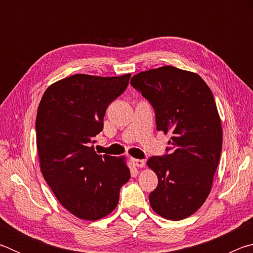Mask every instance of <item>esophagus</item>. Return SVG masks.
Returning <instances> with one entry per match:
<instances>
[{
  "mask_svg": "<svg viewBox=\"0 0 253 253\" xmlns=\"http://www.w3.org/2000/svg\"><path fill=\"white\" fill-rule=\"evenodd\" d=\"M131 163L132 165L136 166V168H144L145 166V161L143 160H136V158H132Z\"/></svg>",
  "mask_w": 253,
  "mask_h": 253,
  "instance_id": "esophagus-1",
  "label": "esophagus"
}]
</instances>
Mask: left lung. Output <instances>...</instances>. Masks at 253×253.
<instances>
[{
    "instance_id": "left-lung-1",
    "label": "left lung",
    "mask_w": 253,
    "mask_h": 253,
    "mask_svg": "<svg viewBox=\"0 0 253 253\" xmlns=\"http://www.w3.org/2000/svg\"><path fill=\"white\" fill-rule=\"evenodd\" d=\"M130 84L151 102L157 130L172 135L170 153L147 161L158 178L149 203L164 219H186L207 200L220 162L222 126L213 93L199 75L172 66L139 72Z\"/></svg>"
}]
</instances>
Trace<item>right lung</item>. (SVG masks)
Returning a JSON list of instances; mask_svg holds the SVG:
<instances>
[{
    "instance_id": "add662e5",
    "label": "right lung",
    "mask_w": 253,
    "mask_h": 253,
    "mask_svg": "<svg viewBox=\"0 0 253 253\" xmlns=\"http://www.w3.org/2000/svg\"><path fill=\"white\" fill-rule=\"evenodd\" d=\"M130 75L78 74L59 80L42 96L37 114V148L42 175L63 208L96 221L117 207L130 177L125 157L98 155L96 135L108 105L126 90Z\"/></svg>"
}]
</instances>
